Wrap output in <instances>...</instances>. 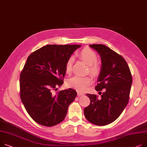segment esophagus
I'll list each match as a JSON object with an SVG mask.
<instances>
[{
  "label": "esophagus",
  "instance_id": "34e87169",
  "mask_svg": "<svg viewBox=\"0 0 147 147\" xmlns=\"http://www.w3.org/2000/svg\"><path fill=\"white\" fill-rule=\"evenodd\" d=\"M84 93H82L80 92H77V96H84Z\"/></svg>",
  "mask_w": 147,
  "mask_h": 147
}]
</instances>
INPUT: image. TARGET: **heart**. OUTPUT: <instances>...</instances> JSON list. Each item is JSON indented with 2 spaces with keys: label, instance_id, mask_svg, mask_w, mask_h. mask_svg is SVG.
<instances>
[{
  "label": "heart",
  "instance_id": "obj_1",
  "mask_svg": "<svg viewBox=\"0 0 147 147\" xmlns=\"http://www.w3.org/2000/svg\"><path fill=\"white\" fill-rule=\"evenodd\" d=\"M79 56L84 62L89 66V71L91 73L96 74L98 73L99 67L96 62L97 61L96 54L89 48H84L79 53ZM72 58H70L67 61L65 70L67 73L71 70ZM92 83V80L89 77H84L81 76H74L67 81L68 86L74 88L79 91H85L89 86Z\"/></svg>",
  "mask_w": 147,
  "mask_h": 147
}]
</instances>
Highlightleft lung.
Masks as SVG:
<instances>
[{"label": "left lung", "instance_id": "8db88e82", "mask_svg": "<svg viewBox=\"0 0 147 147\" xmlns=\"http://www.w3.org/2000/svg\"><path fill=\"white\" fill-rule=\"evenodd\" d=\"M101 58L100 71L95 89L101 94L87 93L90 105L84 113L88 121L104 126L115 121L122 113L129 101L132 79L124 58L108 47L102 44L90 45ZM105 88L103 93L100 91Z\"/></svg>", "mask_w": 147, "mask_h": 147}]
</instances>
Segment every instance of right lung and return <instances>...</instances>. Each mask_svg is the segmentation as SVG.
<instances>
[{
    "label": "right lung",
    "mask_w": 147,
    "mask_h": 147,
    "mask_svg": "<svg viewBox=\"0 0 147 147\" xmlns=\"http://www.w3.org/2000/svg\"><path fill=\"white\" fill-rule=\"evenodd\" d=\"M81 45H47L30 54L20 75V96L25 109L38 123L53 126L61 122L77 96L69 89L54 93L71 55Z\"/></svg>",
    "instance_id": "obj_1"
}]
</instances>
